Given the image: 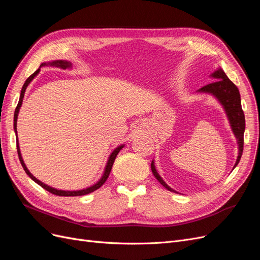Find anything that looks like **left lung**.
<instances>
[{
    "label": "left lung",
    "mask_w": 260,
    "mask_h": 260,
    "mask_svg": "<svg viewBox=\"0 0 260 260\" xmlns=\"http://www.w3.org/2000/svg\"><path fill=\"white\" fill-rule=\"evenodd\" d=\"M211 78L215 79L216 81L212 82L211 84H207L203 87H201L197 91L198 93L211 94L212 96H214L222 106L225 114H227L231 129L234 134V136H236L238 140V145H239L238 147L239 153L237 157V162L233 166L234 169L241 160L242 152H243V144H244V131H245V116H244V112L242 110L240 91L238 87L228 79V77L225 75V73L221 68H217V70L211 74ZM151 170L154 177L160 181V183L163 187H165L167 190H170L172 192H176L170 186H167V183L162 179L161 176L158 175V173L155 170L153 160L151 162Z\"/></svg>",
    "instance_id": "8db88e82"
}]
</instances>
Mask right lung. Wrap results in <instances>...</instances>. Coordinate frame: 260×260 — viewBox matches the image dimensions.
<instances>
[{
  "label": "right lung",
  "instance_id": "add662e5",
  "mask_svg": "<svg viewBox=\"0 0 260 260\" xmlns=\"http://www.w3.org/2000/svg\"><path fill=\"white\" fill-rule=\"evenodd\" d=\"M45 66H49V67H56V68H60V69H71L72 68V63L68 60H53V61H49V62H43L40 68L33 73L31 74L30 77L26 80V82H24V84L21 88V93H20V97H19V102H18V105L17 107H16L15 109V113H14V131H15V134H16V144H17V152H18V156H19V161L23 167L24 172L27 173V175L29 176V177L37 182L38 185H40L42 188H44L45 190H47L48 192H51V193L53 194H56V196H59V197H79V196H85V194H88L90 193V192H94L95 190L99 189L100 187H102L105 181L107 180V178L109 177V174H110L111 172V169H112V165L114 163V160L116 155H118V153L120 152V150L125 146V145H121L119 147H116L113 151L111 152V154L109 155V158H108V162L106 164V167H105V171H104V174L102 176V178H100L96 183H94L93 186L90 187H87L85 189H81V190H74V191H68V190H59V189H56V188H53L51 186L46 185V183L42 182L41 180H39L38 178H36L35 176H33L29 170L27 169L26 164H24L23 160H22V156H21V152H20V148H19V142H18V136H17V119H18V113H19V110H20V107L22 105V99H23V96H24V93H26V89L28 87V85L31 83V81L35 79L37 75L40 73V70L42 67H45Z\"/></svg>",
  "mask_w": 260,
  "mask_h": 260
}]
</instances>
